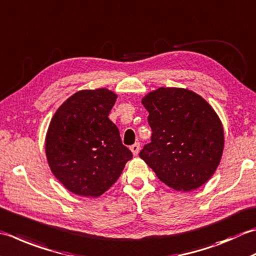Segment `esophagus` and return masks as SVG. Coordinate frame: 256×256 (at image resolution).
<instances>
[{"label": "esophagus", "mask_w": 256, "mask_h": 256, "mask_svg": "<svg viewBox=\"0 0 256 256\" xmlns=\"http://www.w3.org/2000/svg\"><path fill=\"white\" fill-rule=\"evenodd\" d=\"M130 148H131V151H132V153L134 155H138V152H140V148H141V146H140V143H135Z\"/></svg>", "instance_id": "1"}]
</instances>
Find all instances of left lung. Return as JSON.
Listing matches in <instances>:
<instances>
[{"mask_svg": "<svg viewBox=\"0 0 256 256\" xmlns=\"http://www.w3.org/2000/svg\"><path fill=\"white\" fill-rule=\"evenodd\" d=\"M152 128L151 143L140 158L163 183L176 191H192L218 168L224 131L205 100L186 88H160L142 98Z\"/></svg>", "mask_w": 256, "mask_h": 256, "instance_id": "obj_1", "label": "left lung"}]
</instances>
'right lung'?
Wrapping results in <instances>:
<instances>
[{"label": "right lung", "instance_id": "add662e5", "mask_svg": "<svg viewBox=\"0 0 256 256\" xmlns=\"http://www.w3.org/2000/svg\"><path fill=\"white\" fill-rule=\"evenodd\" d=\"M116 98L108 88L83 90L53 115L45 153L54 176L70 192L100 196L118 181L133 156L108 118Z\"/></svg>", "mask_w": 256, "mask_h": 256}]
</instances>
